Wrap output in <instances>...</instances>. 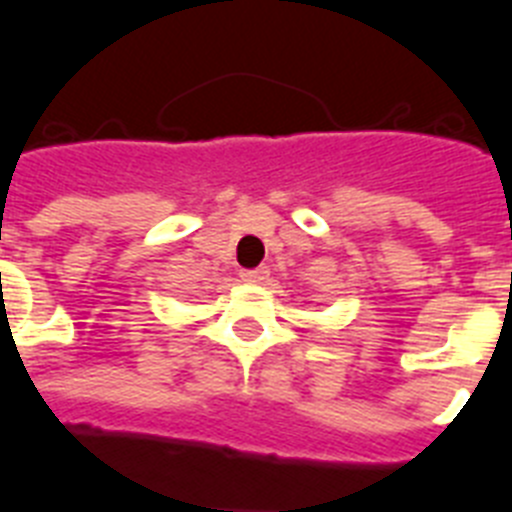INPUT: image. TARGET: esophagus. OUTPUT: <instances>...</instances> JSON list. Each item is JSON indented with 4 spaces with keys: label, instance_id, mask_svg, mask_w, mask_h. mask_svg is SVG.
I'll list each match as a JSON object with an SVG mask.
<instances>
[{
    "label": "esophagus",
    "instance_id": "obj_1",
    "mask_svg": "<svg viewBox=\"0 0 512 512\" xmlns=\"http://www.w3.org/2000/svg\"><path fill=\"white\" fill-rule=\"evenodd\" d=\"M265 275H268V270L255 268V270H242V273H239V278H242L244 283H262L265 281Z\"/></svg>",
    "mask_w": 512,
    "mask_h": 512
}]
</instances>
